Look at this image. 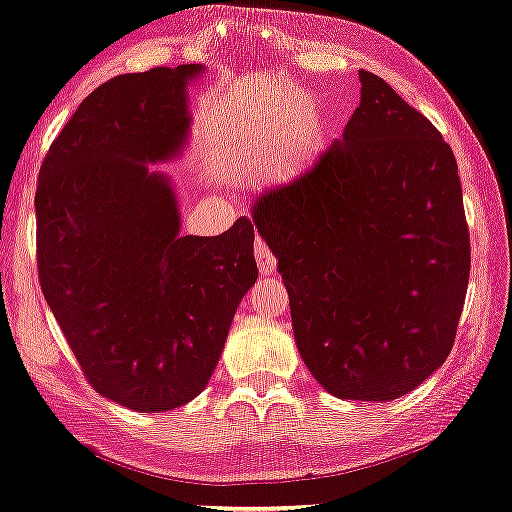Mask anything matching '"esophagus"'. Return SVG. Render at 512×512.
Masks as SVG:
<instances>
[{"mask_svg": "<svg viewBox=\"0 0 512 512\" xmlns=\"http://www.w3.org/2000/svg\"><path fill=\"white\" fill-rule=\"evenodd\" d=\"M255 257H257V266H259V273H264V276H271V273H276V255L271 253L269 246L262 239H255Z\"/></svg>", "mask_w": 512, "mask_h": 512, "instance_id": "34e87169", "label": "esophagus"}]
</instances>
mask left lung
<instances>
[{"label":"left lung","instance_id":"left-lung-1","mask_svg":"<svg viewBox=\"0 0 512 512\" xmlns=\"http://www.w3.org/2000/svg\"><path fill=\"white\" fill-rule=\"evenodd\" d=\"M342 140L255 197L303 363L331 395L402 398L451 354L471 246L455 156L370 71Z\"/></svg>","mask_w":512,"mask_h":512}]
</instances>
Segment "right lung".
Returning <instances> with one entry per match:
<instances>
[{
    "instance_id": "add662e5",
    "label": "right lung",
    "mask_w": 512,
    "mask_h": 512,
    "mask_svg": "<svg viewBox=\"0 0 512 512\" xmlns=\"http://www.w3.org/2000/svg\"><path fill=\"white\" fill-rule=\"evenodd\" d=\"M200 64L112 78L80 103L38 172L36 259L45 301L103 398L140 414L202 393L257 280L255 223L181 236L170 179Z\"/></svg>"
}]
</instances>
